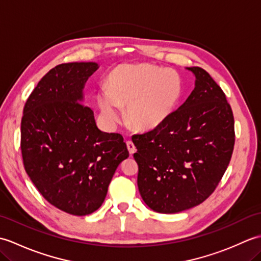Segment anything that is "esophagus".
<instances>
[{
	"mask_svg": "<svg viewBox=\"0 0 261 261\" xmlns=\"http://www.w3.org/2000/svg\"><path fill=\"white\" fill-rule=\"evenodd\" d=\"M126 147H127V150H129L130 154H134L136 152V146L134 145V142L132 141H126Z\"/></svg>",
	"mask_w": 261,
	"mask_h": 261,
	"instance_id": "esophagus-1",
	"label": "esophagus"
}]
</instances>
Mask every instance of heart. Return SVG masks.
<instances>
[{"label": "heart", "instance_id": "1", "mask_svg": "<svg viewBox=\"0 0 261 261\" xmlns=\"http://www.w3.org/2000/svg\"><path fill=\"white\" fill-rule=\"evenodd\" d=\"M182 92V80L175 70H163L149 64H129L111 73L108 87L99 88L96 101L105 125L114 126L121 118L120 107H126L131 125L149 131L170 118Z\"/></svg>", "mask_w": 261, "mask_h": 261}]
</instances>
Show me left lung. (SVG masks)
Here are the masks:
<instances>
[{
  "label": "left lung",
  "mask_w": 261,
  "mask_h": 261,
  "mask_svg": "<svg viewBox=\"0 0 261 261\" xmlns=\"http://www.w3.org/2000/svg\"><path fill=\"white\" fill-rule=\"evenodd\" d=\"M195 87L164 124L132 137L138 188L154 212L171 214L204 202L225 173L234 146V120L207 71L186 67Z\"/></svg>",
  "instance_id": "left-lung-1"
}]
</instances>
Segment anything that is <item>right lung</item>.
I'll use <instances>...</instances> for the list:
<instances>
[{
	"label": "right lung",
	"mask_w": 261,
	"mask_h": 261,
	"mask_svg": "<svg viewBox=\"0 0 261 261\" xmlns=\"http://www.w3.org/2000/svg\"><path fill=\"white\" fill-rule=\"evenodd\" d=\"M96 63L62 64L49 70L27 99L21 121L24 168L41 195L73 215L104 202L118 166L129 157L123 137L97 127L84 105Z\"/></svg>",
	"instance_id": "add662e5"
}]
</instances>
